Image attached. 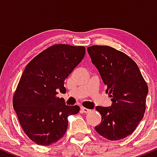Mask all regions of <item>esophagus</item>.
<instances>
[{
    "label": "esophagus",
    "instance_id": "34e87169",
    "mask_svg": "<svg viewBox=\"0 0 157 157\" xmlns=\"http://www.w3.org/2000/svg\"><path fill=\"white\" fill-rule=\"evenodd\" d=\"M81 111H82L83 113H89V111H91V110L86 109V108L82 107V108H81Z\"/></svg>",
    "mask_w": 157,
    "mask_h": 157
}]
</instances>
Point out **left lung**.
I'll return each mask as SVG.
<instances>
[{"label": "left lung", "instance_id": "1", "mask_svg": "<svg viewBox=\"0 0 157 157\" xmlns=\"http://www.w3.org/2000/svg\"><path fill=\"white\" fill-rule=\"evenodd\" d=\"M87 50L112 101L109 107H96L102 121L94 128L108 140H121L132 134L143 118L148 88L137 65L125 53L108 46Z\"/></svg>", "mask_w": 157, "mask_h": 157}]
</instances>
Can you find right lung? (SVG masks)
<instances>
[{
    "instance_id": "add662e5",
    "label": "right lung",
    "mask_w": 157,
    "mask_h": 157,
    "mask_svg": "<svg viewBox=\"0 0 157 157\" xmlns=\"http://www.w3.org/2000/svg\"><path fill=\"white\" fill-rule=\"evenodd\" d=\"M84 46L57 44L29 63L13 97V107L23 131L37 145L47 146L63 136L68 117L80 111L56 97L66 91L65 80L83 59Z\"/></svg>"
}]
</instances>
